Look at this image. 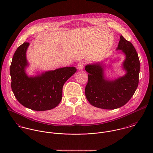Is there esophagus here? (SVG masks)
I'll return each mask as SVG.
<instances>
[{
	"instance_id": "34e87169",
	"label": "esophagus",
	"mask_w": 153,
	"mask_h": 153,
	"mask_svg": "<svg viewBox=\"0 0 153 153\" xmlns=\"http://www.w3.org/2000/svg\"><path fill=\"white\" fill-rule=\"evenodd\" d=\"M85 65V62L84 61H81L78 64V69L79 70H82L84 69V66Z\"/></svg>"
}]
</instances>
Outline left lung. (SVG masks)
Wrapping results in <instances>:
<instances>
[{
  "instance_id": "obj_1",
  "label": "left lung",
  "mask_w": 153,
  "mask_h": 153,
  "mask_svg": "<svg viewBox=\"0 0 153 153\" xmlns=\"http://www.w3.org/2000/svg\"><path fill=\"white\" fill-rule=\"evenodd\" d=\"M117 50H121L126 55L123 66L127 72L123 76L108 80L105 78L102 64L85 66L88 73L85 96L95 107L106 109L120 108L129 101L138 87L140 65L135 48L121 35Z\"/></svg>"
}]
</instances>
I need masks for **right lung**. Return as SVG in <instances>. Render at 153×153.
Instances as JSON below:
<instances>
[{
  "label": "right lung",
  "mask_w": 153,
  "mask_h": 153,
  "mask_svg": "<svg viewBox=\"0 0 153 153\" xmlns=\"http://www.w3.org/2000/svg\"><path fill=\"white\" fill-rule=\"evenodd\" d=\"M29 45L24 42L13 55L10 66L12 91L19 103L27 108L40 111L53 109L60 103L63 86L76 68L64 67L29 77L25 72Z\"/></svg>",
  "instance_id": "1"
}]
</instances>
